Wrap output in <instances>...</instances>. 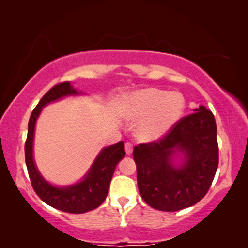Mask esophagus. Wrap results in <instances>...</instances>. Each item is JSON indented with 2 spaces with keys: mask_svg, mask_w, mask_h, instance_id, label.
Masks as SVG:
<instances>
[{
  "mask_svg": "<svg viewBox=\"0 0 248 248\" xmlns=\"http://www.w3.org/2000/svg\"><path fill=\"white\" fill-rule=\"evenodd\" d=\"M124 149H125V153L128 155H130L132 153V150H133V145L132 143H130V142H127V143L124 144Z\"/></svg>",
  "mask_w": 248,
  "mask_h": 248,
  "instance_id": "1",
  "label": "esophagus"
}]
</instances>
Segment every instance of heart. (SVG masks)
I'll return each instance as SVG.
<instances>
[{
  "label": "heart",
  "instance_id": "b5f03b06",
  "mask_svg": "<svg viewBox=\"0 0 248 248\" xmlns=\"http://www.w3.org/2000/svg\"><path fill=\"white\" fill-rule=\"evenodd\" d=\"M186 100L178 92L149 87L129 95L124 105L125 118L137 123V137L142 141L157 140L182 119Z\"/></svg>",
  "mask_w": 248,
  "mask_h": 248
}]
</instances>
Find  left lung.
<instances>
[{"instance_id": "8db88e82", "label": "left lung", "mask_w": 248, "mask_h": 248, "mask_svg": "<svg viewBox=\"0 0 248 248\" xmlns=\"http://www.w3.org/2000/svg\"><path fill=\"white\" fill-rule=\"evenodd\" d=\"M175 150L185 153L180 169L171 164ZM133 158L139 191L150 207L167 212L191 207L207 195L219 165L215 116L201 105L157 141L134 146Z\"/></svg>"}]
</instances>
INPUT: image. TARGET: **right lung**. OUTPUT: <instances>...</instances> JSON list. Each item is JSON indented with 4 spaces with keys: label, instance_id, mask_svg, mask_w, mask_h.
<instances>
[{
    "label": "right lung",
    "instance_id": "add662e5",
    "mask_svg": "<svg viewBox=\"0 0 248 248\" xmlns=\"http://www.w3.org/2000/svg\"><path fill=\"white\" fill-rule=\"evenodd\" d=\"M78 94L69 82H62L51 87L31 112L28 123L27 139L25 142V161L31 178V186L39 198L51 207L63 212L84 213L94 210L106 199L109 185L117 164L125 155L124 144L107 146L99 153L85 177L73 186L58 188L46 182L37 170L32 158V141L36 120L46 105L60 99L66 95Z\"/></svg>",
    "mask_w": 248,
    "mask_h": 248
}]
</instances>
